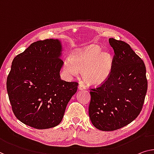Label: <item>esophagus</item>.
Wrapping results in <instances>:
<instances>
[{
    "mask_svg": "<svg viewBox=\"0 0 154 154\" xmlns=\"http://www.w3.org/2000/svg\"><path fill=\"white\" fill-rule=\"evenodd\" d=\"M78 88H79V90H85L86 89V86H84L83 84H79V86H78Z\"/></svg>",
    "mask_w": 154,
    "mask_h": 154,
    "instance_id": "1",
    "label": "esophagus"
}]
</instances>
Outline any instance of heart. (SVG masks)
I'll return each mask as SVG.
<instances>
[{"label": "heart", "instance_id": "b5f03b06", "mask_svg": "<svg viewBox=\"0 0 154 154\" xmlns=\"http://www.w3.org/2000/svg\"><path fill=\"white\" fill-rule=\"evenodd\" d=\"M112 58L106 52H102L96 45L87 47L84 51L66 59L63 70L68 76H77L79 72L86 83L101 85L108 79L111 72Z\"/></svg>", "mask_w": 154, "mask_h": 154}]
</instances>
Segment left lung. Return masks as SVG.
I'll return each instance as SVG.
<instances>
[{
    "label": "left lung",
    "instance_id": "8db88e82",
    "mask_svg": "<svg viewBox=\"0 0 154 154\" xmlns=\"http://www.w3.org/2000/svg\"><path fill=\"white\" fill-rule=\"evenodd\" d=\"M114 50L111 72L104 83L91 88L89 117L98 129L111 131L128 125L143 109L147 91L146 67L128 43L109 39Z\"/></svg>",
    "mask_w": 154,
    "mask_h": 154
}]
</instances>
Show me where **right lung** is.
<instances>
[{
	"instance_id": "1",
	"label": "right lung",
	"mask_w": 154,
	"mask_h": 154,
	"mask_svg": "<svg viewBox=\"0 0 154 154\" xmlns=\"http://www.w3.org/2000/svg\"><path fill=\"white\" fill-rule=\"evenodd\" d=\"M58 39L37 41L16 56L7 79L13 113L37 129L54 127L62 120L78 83L61 79L63 61Z\"/></svg>"
}]
</instances>
